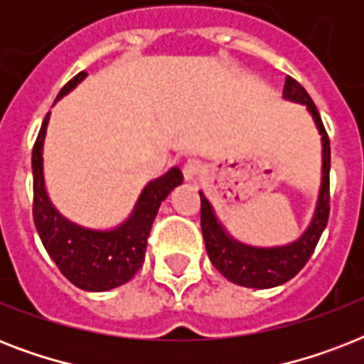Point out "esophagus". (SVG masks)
Returning a JSON list of instances; mask_svg holds the SVG:
<instances>
[{
	"instance_id": "esophagus-1",
	"label": "esophagus",
	"mask_w": 364,
	"mask_h": 364,
	"mask_svg": "<svg viewBox=\"0 0 364 364\" xmlns=\"http://www.w3.org/2000/svg\"><path fill=\"white\" fill-rule=\"evenodd\" d=\"M204 171H205V164L198 159L187 160V162H185V168H183L185 179H188V181H194V179H198V177L202 176Z\"/></svg>"
}]
</instances>
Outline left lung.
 <instances>
[{
	"instance_id": "left-lung-1",
	"label": "left lung",
	"mask_w": 364,
	"mask_h": 364,
	"mask_svg": "<svg viewBox=\"0 0 364 364\" xmlns=\"http://www.w3.org/2000/svg\"><path fill=\"white\" fill-rule=\"evenodd\" d=\"M283 96L287 100H293V102L308 105V111L314 115V121H316L323 136L321 194H319V202H317L316 217H314L310 228L302 234V238L296 240L291 245L276 249H257L242 245L223 232L221 225L217 223L215 215H213L210 202L205 200L204 194L200 193V200H202L200 223H202V234H204L210 260L227 279L243 285V287L268 289L293 279L310 260L323 230L327 227L328 213H331V177H328V171H331V141H328L327 130L323 126L321 115H319L316 104L311 102L310 94L306 92V88L299 81H294L293 77L285 79Z\"/></svg>"
}]
</instances>
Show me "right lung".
I'll return each instance as SVG.
<instances>
[{"label":"right lung","instance_id":"obj_1","mask_svg":"<svg viewBox=\"0 0 364 364\" xmlns=\"http://www.w3.org/2000/svg\"><path fill=\"white\" fill-rule=\"evenodd\" d=\"M87 77L85 71L77 73L58 92L62 98L77 82ZM56 98V100H58ZM48 113L37 134L31 151L33 171V223L43 245L56 262L58 270L73 285L85 291H109L130 282L141 268L145 259L147 240L160 204L168 194L181 185L183 173L171 168L166 176L154 179L145 187L136 210L122 227L111 232H94L71 225L54 210L48 202L43 183V139L47 130Z\"/></svg>","mask_w":364,"mask_h":364}]
</instances>
